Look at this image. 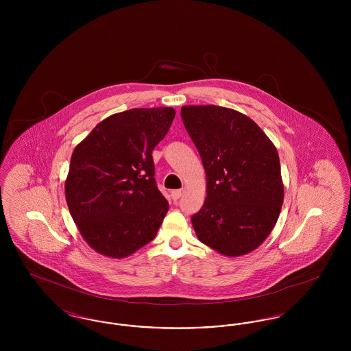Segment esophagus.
Returning <instances> with one entry per match:
<instances>
[{
	"label": "esophagus",
	"mask_w": 351,
	"mask_h": 351,
	"mask_svg": "<svg viewBox=\"0 0 351 351\" xmlns=\"http://www.w3.org/2000/svg\"><path fill=\"white\" fill-rule=\"evenodd\" d=\"M183 195L184 189H176V191H172V192H171V197H172V200L173 201L179 200Z\"/></svg>",
	"instance_id": "1"
}]
</instances>
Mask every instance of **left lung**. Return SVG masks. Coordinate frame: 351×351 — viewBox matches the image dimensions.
<instances>
[{"mask_svg": "<svg viewBox=\"0 0 351 351\" xmlns=\"http://www.w3.org/2000/svg\"><path fill=\"white\" fill-rule=\"evenodd\" d=\"M182 119L200 154L206 199L191 221L197 238L226 256L259 247L284 200L276 147L251 118L217 105H185Z\"/></svg>", "mask_w": 351, "mask_h": 351, "instance_id": "1", "label": "left lung"}]
</instances>
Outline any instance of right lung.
Returning a JSON list of instances; mask_svg holds the SVG:
<instances>
[{
    "label": "right lung",
    "instance_id": "1",
    "mask_svg": "<svg viewBox=\"0 0 351 351\" xmlns=\"http://www.w3.org/2000/svg\"><path fill=\"white\" fill-rule=\"evenodd\" d=\"M172 108H135L105 118L75 147L64 184L69 213L101 255L126 258L151 242L168 212L151 152Z\"/></svg>",
    "mask_w": 351,
    "mask_h": 351
}]
</instances>
